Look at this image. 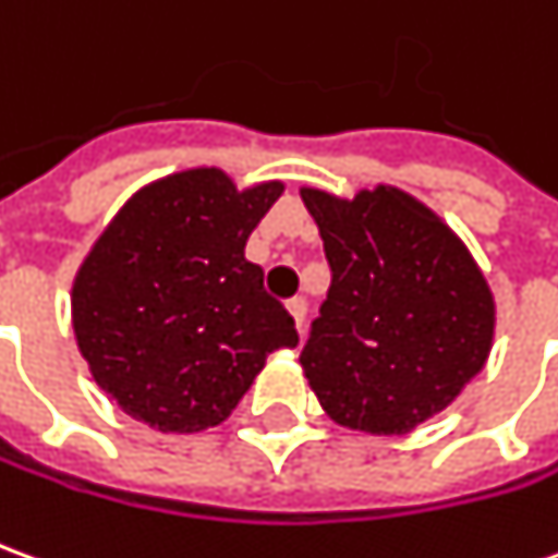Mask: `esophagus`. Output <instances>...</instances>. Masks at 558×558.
<instances>
[{"label": "esophagus", "mask_w": 558, "mask_h": 558, "mask_svg": "<svg viewBox=\"0 0 558 558\" xmlns=\"http://www.w3.org/2000/svg\"><path fill=\"white\" fill-rule=\"evenodd\" d=\"M287 311H290V317L295 319V329L302 332V326H305V317H307L305 299H290V302H287Z\"/></svg>", "instance_id": "1"}]
</instances>
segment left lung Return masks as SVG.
Segmentation results:
<instances>
[{"label":"left lung","instance_id":"left-lung-1","mask_svg":"<svg viewBox=\"0 0 558 558\" xmlns=\"http://www.w3.org/2000/svg\"><path fill=\"white\" fill-rule=\"evenodd\" d=\"M332 287L302 368L338 426L404 435L444 411L493 350L496 302L469 247L396 186L338 198L302 186Z\"/></svg>","mask_w":558,"mask_h":558}]
</instances>
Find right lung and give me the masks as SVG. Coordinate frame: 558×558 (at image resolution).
Here are the masks:
<instances>
[{
	"mask_svg": "<svg viewBox=\"0 0 558 558\" xmlns=\"http://www.w3.org/2000/svg\"><path fill=\"white\" fill-rule=\"evenodd\" d=\"M283 193L239 190L220 169L142 186L72 283V329L89 374L138 423L171 435L220 426L268 353L299 344L244 244Z\"/></svg>",
	"mask_w": 558,
	"mask_h": 558,
	"instance_id": "right-lung-1",
	"label": "right lung"
}]
</instances>
